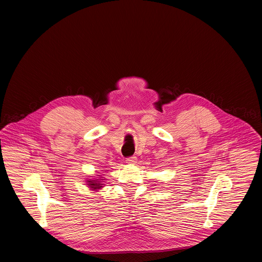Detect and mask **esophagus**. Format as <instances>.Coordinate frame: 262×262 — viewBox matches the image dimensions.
<instances>
[{
  "mask_svg": "<svg viewBox=\"0 0 262 262\" xmlns=\"http://www.w3.org/2000/svg\"><path fill=\"white\" fill-rule=\"evenodd\" d=\"M126 163L127 164H130V165H134L137 163V157H130L128 159H126Z\"/></svg>",
  "mask_w": 262,
  "mask_h": 262,
  "instance_id": "obj_1",
  "label": "esophagus"
}]
</instances>
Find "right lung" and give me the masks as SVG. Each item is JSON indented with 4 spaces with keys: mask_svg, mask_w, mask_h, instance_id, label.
I'll return each instance as SVG.
<instances>
[{
    "mask_svg": "<svg viewBox=\"0 0 262 262\" xmlns=\"http://www.w3.org/2000/svg\"><path fill=\"white\" fill-rule=\"evenodd\" d=\"M101 179H93V180H91V179H89V180H87L88 182V186L89 188L91 189V190H93V191H96V190H99V189H101L102 188V183H100L101 181H100Z\"/></svg>",
    "mask_w": 262,
    "mask_h": 262,
    "instance_id": "1",
    "label": "right lung"
}]
</instances>
